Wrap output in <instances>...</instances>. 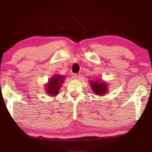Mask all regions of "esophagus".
<instances>
[{
    "instance_id": "1",
    "label": "esophagus",
    "mask_w": 152,
    "mask_h": 152,
    "mask_svg": "<svg viewBox=\"0 0 152 152\" xmlns=\"http://www.w3.org/2000/svg\"><path fill=\"white\" fill-rule=\"evenodd\" d=\"M73 77L74 79L76 80H78L80 78V74H74L73 75Z\"/></svg>"
}]
</instances>
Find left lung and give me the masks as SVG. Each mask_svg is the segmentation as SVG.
I'll return each mask as SVG.
<instances>
[{
  "mask_svg": "<svg viewBox=\"0 0 152 152\" xmlns=\"http://www.w3.org/2000/svg\"><path fill=\"white\" fill-rule=\"evenodd\" d=\"M89 85L91 88L93 92L96 95L103 96L107 93L108 90V83H106L104 81H102L101 80H96L89 81Z\"/></svg>",
  "mask_w": 152,
  "mask_h": 152,
  "instance_id": "obj_1",
  "label": "left lung"
}]
</instances>
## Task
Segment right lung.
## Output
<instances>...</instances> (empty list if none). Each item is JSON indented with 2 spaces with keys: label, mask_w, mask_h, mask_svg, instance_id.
<instances>
[{
  "label": "right lung",
  "mask_w": 152,
  "mask_h": 152,
  "mask_svg": "<svg viewBox=\"0 0 152 152\" xmlns=\"http://www.w3.org/2000/svg\"><path fill=\"white\" fill-rule=\"evenodd\" d=\"M64 79V76L56 74L48 80V82L45 86V91L47 93L48 96H56L59 94Z\"/></svg>",
  "instance_id": "add662e5"
}]
</instances>
